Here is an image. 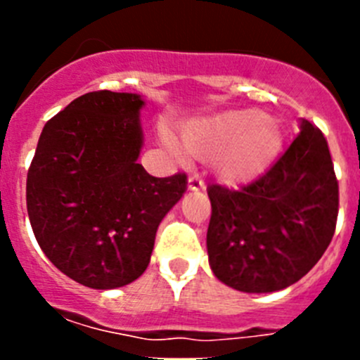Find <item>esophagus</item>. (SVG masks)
<instances>
[{
	"instance_id": "34e87169",
	"label": "esophagus",
	"mask_w": 360,
	"mask_h": 360,
	"mask_svg": "<svg viewBox=\"0 0 360 360\" xmlns=\"http://www.w3.org/2000/svg\"><path fill=\"white\" fill-rule=\"evenodd\" d=\"M187 189H189V191H203V189H205V184H203V180H200L198 176H189V180H187Z\"/></svg>"
}]
</instances>
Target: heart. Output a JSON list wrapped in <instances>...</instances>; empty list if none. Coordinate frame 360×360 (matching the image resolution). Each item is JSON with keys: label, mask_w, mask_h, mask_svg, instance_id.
<instances>
[{"label": "heart", "mask_w": 360, "mask_h": 360, "mask_svg": "<svg viewBox=\"0 0 360 360\" xmlns=\"http://www.w3.org/2000/svg\"><path fill=\"white\" fill-rule=\"evenodd\" d=\"M184 142L162 128L165 149L180 164L191 155L209 158L211 169L229 186H245L262 176L274 164L283 148L278 120L259 110H231L211 117L193 119L182 129Z\"/></svg>", "instance_id": "b5f03b06"}]
</instances>
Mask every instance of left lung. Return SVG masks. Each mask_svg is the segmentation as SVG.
<instances>
[{
	"label": "left lung",
	"instance_id": "1",
	"mask_svg": "<svg viewBox=\"0 0 360 360\" xmlns=\"http://www.w3.org/2000/svg\"><path fill=\"white\" fill-rule=\"evenodd\" d=\"M263 176L231 191L209 186V265L221 283L269 294L308 274L328 249L339 212V186L328 142L308 120Z\"/></svg>",
	"mask_w": 360,
	"mask_h": 360
}]
</instances>
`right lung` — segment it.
Returning <instances> with one entry per match:
<instances>
[{"label": "right lung", "instance_id": "obj_1", "mask_svg": "<svg viewBox=\"0 0 360 360\" xmlns=\"http://www.w3.org/2000/svg\"><path fill=\"white\" fill-rule=\"evenodd\" d=\"M136 94L77 97L44 124L27 176V209L41 250L63 274L97 290L144 274L157 229L187 189L182 173L139 164L144 133Z\"/></svg>", "mask_w": 360, "mask_h": 360}]
</instances>
